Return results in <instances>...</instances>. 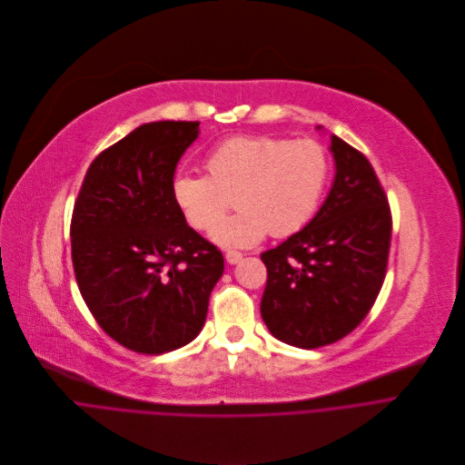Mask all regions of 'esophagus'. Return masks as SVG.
<instances>
[{"mask_svg": "<svg viewBox=\"0 0 465 465\" xmlns=\"http://www.w3.org/2000/svg\"><path fill=\"white\" fill-rule=\"evenodd\" d=\"M224 257H226V261H228L230 264H235V262H239V261L242 259V253L237 252V250H230V252L224 253Z\"/></svg>", "mask_w": 465, "mask_h": 465, "instance_id": "1", "label": "esophagus"}]
</instances>
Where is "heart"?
I'll list each match as a JSON object with an SVG mask.
<instances>
[{
	"instance_id": "b5f03b06",
	"label": "heart",
	"mask_w": 465,
	"mask_h": 465,
	"mask_svg": "<svg viewBox=\"0 0 465 465\" xmlns=\"http://www.w3.org/2000/svg\"><path fill=\"white\" fill-rule=\"evenodd\" d=\"M208 175L179 173L172 192L186 221L201 232L213 226L235 196L242 210L222 222L212 239L248 248L270 232L288 237L311 223L325 195L331 159L314 138L237 134L217 142L204 157Z\"/></svg>"
}]
</instances>
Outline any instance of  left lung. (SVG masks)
Masks as SVG:
<instances>
[{"instance_id":"left-lung-1","label":"left lung","mask_w":465,"mask_h":465,"mask_svg":"<svg viewBox=\"0 0 465 465\" xmlns=\"http://www.w3.org/2000/svg\"><path fill=\"white\" fill-rule=\"evenodd\" d=\"M336 179L316 217L261 253L268 270L261 316L281 341L320 349L351 334L381 290L392 215L365 154L332 136Z\"/></svg>"}]
</instances>
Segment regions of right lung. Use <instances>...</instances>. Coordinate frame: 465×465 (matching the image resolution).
I'll return each instance as SVG.
<instances>
[{
  "instance_id": "add662e5",
  "label": "right lung",
  "mask_w": 465,
  "mask_h": 465,
  "mask_svg": "<svg viewBox=\"0 0 465 465\" xmlns=\"http://www.w3.org/2000/svg\"><path fill=\"white\" fill-rule=\"evenodd\" d=\"M199 122H149L91 163L71 219L80 293L102 331L140 354L188 345L224 272L221 250L188 226L172 192Z\"/></svg>"
}]
</instances>
